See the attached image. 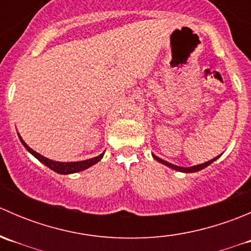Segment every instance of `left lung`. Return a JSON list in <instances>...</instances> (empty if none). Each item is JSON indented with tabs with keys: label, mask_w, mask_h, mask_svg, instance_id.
Listing matches in <instances>:
<instances>
[{
	"label": "left lung",
	"mask_w": 251,
	"mask_h": 251,
	"mask_svg": "<svg viewBox=\"0 0 251 251\" xmlns=\"http://www.w3.org/2000/svg\"><path fill=\"white\" fill-rule=\"evenodd\" d=\"M153 156H154V159H156V160L159 161V163L164 164V165L169 166V168L174 169V170L181 171V173H197V171H199V170H203L204 168H206V166H209L210 164H211V163H214V161L216 160V159L219 158L220 155H219V156H216V158L211 159V160H210V161H207V163L201 164V165H197V166H192V168H181V166H177V165H174V164H171V163H168V161H165V160H163V159L158 158V156H156V155H153Z\"/></svg>",
	"instance_id": "left-lung-1"
}]
</instances>
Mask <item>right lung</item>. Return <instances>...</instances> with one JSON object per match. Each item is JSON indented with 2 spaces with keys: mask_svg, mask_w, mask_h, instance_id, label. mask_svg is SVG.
<instances>
[{
  "mask_svg": "<svg viewBox=\"0 0 251 251\" xmlns=\"http://www.w3.org/2000/svg\"><path fill=\"white\" fill-rule=\"evenodd\" d=\"M20 141H22L23 146L26 148V151H29L30 153L35 156V158L39 159L42 164H45V165H46L47 168H50V170L55 171V173H58V174H62V175L74 174V173H78V171L86 170V169H88L90 166L95 165L96 163H98V161L102 159L103 154H104V153H102L100 155L96 156V158L88 159V160H83V161H76V163H59V161H53V160H50V159L45 158V156H42L41 154H39V153H36L35 151H32L29 146H26V143H25L22 138H20Z\"/></svg>",
  "mask_w": 251,
  "mask_h": 251,
  "instance_id": "add662e5",
  "label": "right lung"
}]
</instances>
